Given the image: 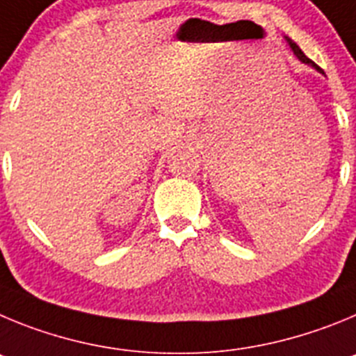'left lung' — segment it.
Instances as JSON below:
<instances>
[{
	"mask_svg": "<svg viewBox=\"0 0 356 356\" xmlns=\"http://www.w3.org/2000/svg\"><path fill=\"white\" fill-rule=\"evenodd\" d=\"M287 40H289V38H287ZM289 44H291V47H293L294 54H296L298 58L302 60V62H303V63H309V65H312V67H314V69H318V70H319V72H323V69H321V67H318V65H316V63H314V62H312V60H310V58H307V56H305V53H303V51H302V49H300V47H298V46H296V44H294V42H293V40H289Z\"/></svg>",
	"mask_w": 356,
	"mask_h": 356,
	"instance_id": "8db88e82",
	"label": "left lung"
}]
</instances>
